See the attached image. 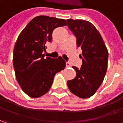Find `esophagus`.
Wrapping results in <instances>:
<instances>
[{
    "instance_id": "esophagus-1",
    "label": "esophagus",
    "mask_w": 123,
    "mask_h": 123,
    "mask_svg": "<svg viewBox=\"0 0 123 123\" xmlns=\"http://www.w3.org/2000/svg\"><path fill=\"white\" fill-rule=\"evenodd\" d=\"M66 67H71V64L69 62H66Z\"/></svg>"
}]
</instances>
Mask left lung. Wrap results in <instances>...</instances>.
<instances>
[{"label":"left lung","instance_id":"8db88e82","mask_svg":"<svg viewBox=\"0 0 123 123\" xmlns=\"http://www.w3.org/2000/svg\"><path fill=\"white\" fill-rule=\"evenodd\" d=\"M67 25L82 49L80 69L73 66L76 76L67 81L70 92L81 98L93 96L103 83L107 69L108 51L102 36L92 23L84 20L67 19Z\"/></svg>","mask_w":123,"mask_h":123}]
</instances>
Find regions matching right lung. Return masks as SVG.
Masks as SVG:
<instances>
[{
  "mask_svg": "<svg viewBox=\"0 0 123 123\" xmlns=\"http://www.w3.org/2000/svg\"><path fill=\"white\" fill-rule=\"evenodd\" d=\"M65 25L64 19L39 16L32 19L18 36L13 49V68L20 87L31 98L48 92L56 73L65 67L61 56L45 58L43 54L46 44L52 40L54 30Z\"/></svg>",
  "mask_w": 123,
  "mask_h": 123,
  "instance_id": "add662e5",
  "label": "right lung"
}]
</instances>
